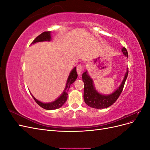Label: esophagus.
<instances>
[{
	"label": "esophagus",
	"instance_id": "34e87169",
	"mask_svg": "<svg viewBox=\"0 0 150 150\" xmlns=\"http://www.w3.org/2000/svg\"><path fill=\"white\" fill-rule=\"evenodd\" d=\"M83 65L81 64H79L78 66H77V72H78V74L79 75H81V74H82V72L83 71Z\"/></svg>",
	"mask_w": 150,
	"mask_h": 150
}]
</instances>
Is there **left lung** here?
Masks as SVG:
<instances>
[{"instance_id": "1", "label": "left lung", "mask_w": 150, "mask_h": 150, "mask_svg": "<svg viewBox=\"0 0 150 150\" xmlns=\"http://www.w3.org/2000/svg\"><path fill=\"white\" fill-rule=\"evenodd\" d=\"M122 52L128 57V54L126 49L124 47L122 49ZM128 75V70H127L125 78L120 87L114 93L110 95H103L98 93L94 89L92 79L88 74L86 71L82 75V79L84 82V100L88 106L96 109L106 108L114 104L120 96L123 89L125 81Z\"/></svg>"}]
</instances>
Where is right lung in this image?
I'll return each mask as SVG.
<instances>
[{"instance_id": "right-lung-1", "label": "right lung", "mask_w": 150, "mask_h": 150, "mask_svg": "<svg viewBox=\"0 0 150 150\" xmlns=\"http://www.w3.org/2000/svg\"><path fill=\"white\" fill-rule=\"evenodd\" d=\"M51 32H44L42 34H40L39 35H38L37 38H36L32 44H34L35 42H42V41H49L51 40ZM78 78V74H77V71H76V67H74L73 69H72L71 72V73L68 77V79L67 80V83H66V88L64 89V91L63 92V93L62 94L61 96L57 98L56 101H54L52 103H41L40 101L37 100L33 95L32 96L34 98V99L35 100V101L36 102V103H38L39 105L45 109V110H56V109L59 108L60 107H61L63 104H64L66 100L67 99V91L69 90L70 86L71 85V84L73 83L74 81H76V79Z\"/></svg>"}]
</instances>
